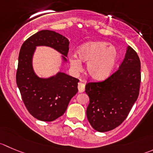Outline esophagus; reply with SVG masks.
<instances>
[{
    "instance_id": "1",
    "label": "esophagus",
    "mask_w": 153,
    "mask_h": 153,
    "mask_svg": "<svg viewBox=\"0 0 153 153\" xmlns=\"http://www.w3.org/2000/svg\"><path fill=\"white\" fill-rule=\"evenodd\" d=\"M78 90L79 92H83L85 91V84L82 82H79L78 83Z\"/></svg>"
}]
</instances>
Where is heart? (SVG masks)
<instances>
[{
    "label": "heart",
    "instance_id": "obj_1",
    "mask_svg": "<svg viewBox=\"0 0 153 153\" xmlns=\"http://www.w3.org/2000/svg\"><path fill=\"white\" fill-rule=\"evenodd\" d=\"M78 57L71 56L70 63L75 71L82 69V62L87 63L88 76L96 80H103L107 78L114 70L119 53L114 46L107 42H88L82 44L76 50Z\"/></svg>",
    "mask_w": 153,
    "mask_h": 153
}]
</instances>
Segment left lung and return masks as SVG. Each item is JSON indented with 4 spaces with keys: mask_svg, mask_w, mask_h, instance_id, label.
Here are the masks:
<instances>
[{
    "mask_svg": "<svg viewBox=\"0 0 153 153\" xmlns=\"http://www.w3.org/2000/svg\"><path fill=\"white\" fill-rule=\"evenodd\" d=\"M140 80V61L137 52L128 46L116 72L105 80L85 85L89 97L86 116L94 130L109 131L123 123L137 99Z\"/></svg>",
    "mask_w": 153,
    "mask_h": 153,
    "instance_id": "obj_1",
    "label": "left lung"
}]
</instances>
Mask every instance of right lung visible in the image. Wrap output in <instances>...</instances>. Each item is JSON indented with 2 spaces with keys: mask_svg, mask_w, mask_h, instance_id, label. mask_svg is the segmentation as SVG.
Masks as SVG:
<instances>
[{
  "mask_svg": "<svg viewBox=\"0 0 153 153\" xmlns=\"http://www.w3.org/2000/svg\"><path fill=\"white\" fill-rule=\"evenodd\" d=\"M69 43L62 34L43 30L30 36L20 49L17 86L27 110L40 121H54L65 113L71 99L77 93L79 79L62 72L49 78L38 77L32 66L34 51L37 46H49L63 55L66 62Z\"/></svg>",
  "mask_w": 153,
  "mask_h": 153,
  "instance_id": "1",
  "label": "right lung"
}]
</instances>
